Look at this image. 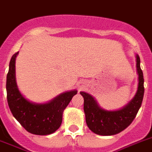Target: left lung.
Instances as JSON below:
<instances>
[{"instance_id":"1","label":"left lung","mask_w":152,"mask_h":152,"mask_svg":"<svg viewBox=\"0 0 152 152\" xmlns=\"http://www.w3.org/2000/svg\"><path fill=\"white\" fill-rule=\"evenodd\" d=\"M137 70L138 74V88L134 98L122 110L106 111L99 106L96 101L89 94L81 91L84 98V111L88 128L96 134L102 136L114 135L125 130L133 122L141 107L145 88L144 76L140 67V57L136 55Z\"/></svg>"}]
</instances>
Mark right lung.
<instances>
[{
	"mask_svg": "<svg viewBox=\"0 0 152 152\" xmlns=\"http://www.w3.org/2000/svg\"><path fill=\"white\" fill-rule=\"evenodd\" d=\"M12 56L7 75L6 89L8 106L14 117L28 132L48 135L55 132L62 123L64 110L71 102L76 90L67 91L46 104H35L26 100L18 91L15 81V58Z\"/></svg>",
	"mask_w": 152,
	"mask_h": 152,
	"instance_id": "obj_1",
	"label": "right lung"
}]
</instances>
